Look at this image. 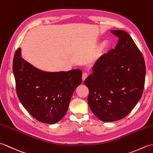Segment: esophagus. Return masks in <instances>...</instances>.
<instances>
[{"instance_id":"esophagus-1","label":"esophagus","mask_w":153,"mask_h":153,"mask_svg":"<svg viewBox=\"0 0 153 153\" xmlns=\"http://www.w3.org/2000/svg\"><path fill=\"white\" fill-rule=\"evenodd\" d=\"M87 76H88V74H87V73H85V72H84L83 74V75H82V79H83V81H84L85 80L87 77Z\"/></svg>"}]
</instances>
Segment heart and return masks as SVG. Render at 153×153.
<instances>
[{"instance_id":"1","label":"heart","mask_w":153,"mask_h":153,"mask_svg":"<svg viewBox=\"0 0 153 153\" xmlns=\"http://www.w3.org/2000/svg\"><path fill=\"white\" fill-rule=\"evenodd\" d=\"M107 45H108V44H107V42L106 41H104L102 43L101 45H100V51H104L105 49H106V47H107Z\"/></svg>"}]
</instances>
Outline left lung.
<instances>
[{
  "mask_svg": "<svg viewBox=\"0 0 153 153\" xmlns=\"http://www.w3.org/2000/svg\"><path fill=\"white\" fill-rule=\"evenodd\" d=\"M118 37L114 49L102 55L84 81L87 101L97 118L105 122L124 118L140 100L146 74L143 56L132 38L123 30H111Z\"/></svg>",
  "mask_w": 153,
  "mask_h": 153,
  "instance_id": "left-lung-1",
  "label": "left lung"
}]
</instances>
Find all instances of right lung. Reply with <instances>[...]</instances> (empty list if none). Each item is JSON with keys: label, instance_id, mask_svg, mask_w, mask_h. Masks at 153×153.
Returning <instances> with one entry per match:
<instances>
[{"label": "right lung", "instance_id": "obj_1", "mask_svg": "<svg viewBox=\"0 0 153 153\" xmlns=\"http://www.w3.org/2000/svg\"><path fill=\"white\" fill-rule=\"evenodd\" d=\"M21 55V48H18L13 60L19 101L38 121L48 124L60 121L68 111L75 89L82 83V70L43 71Z\"/></svg>", "mask_w": 153, "mask_h": 153}]
</instances>
